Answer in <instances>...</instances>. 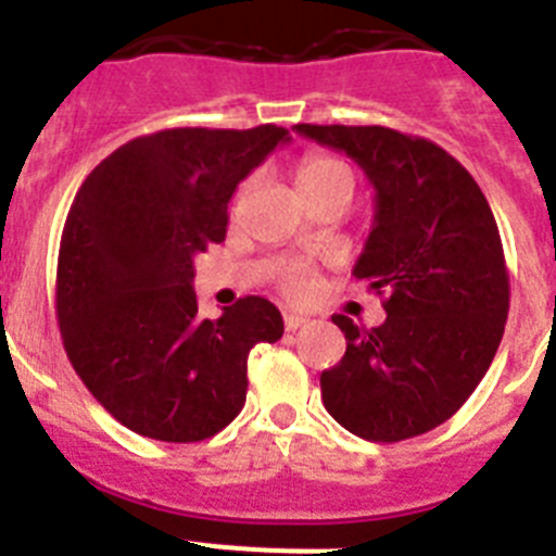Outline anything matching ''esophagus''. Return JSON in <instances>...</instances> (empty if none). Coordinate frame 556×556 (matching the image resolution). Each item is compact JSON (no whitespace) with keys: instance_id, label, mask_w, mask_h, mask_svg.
<instances>
[{"instance_id":"1","label":"esophagus","mask_w":556,"mask_h":556,"mask_svg":"<svg viewBox=\"0 0 556 556\" xmlns=\"http://www.w3.org/2000/svg\"><path fill=\"white\" fill-rule=\"evenodd\" d=\"M301 326H306V317H301V314H283V328L287 331H298Z\"/></svg>"}]
</instances>
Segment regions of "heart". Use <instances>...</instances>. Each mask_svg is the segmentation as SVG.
I'll return each mask as SVG.
<instances>
[{
	"label": "heart",
	"mask_w": 556,
	"mask_h": 556,
	"mask_svg": "<svg viewBox=\"0 0 556 556\" xmlns=\"http://www.w3.org/2000/svg\"><path fill=\"white\" fill-rule=\"evenodd\" d=\"M294 180H298V189L303 191V198L331 189H345L353 194V186H356L351 166L345 161L333 159V155H323V152L303 155L298 169H294ZM281 289L294 301L306 298L312 292V267H303V264L289 267L281 278Z\"/></svg>",
	"instance_id": "heart-1"
}]
</instances>
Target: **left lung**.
Wrapping results in <instances>:
<instances>
[{"instance_id":"obj_1","label":"left lung","mask_w":556,"mask_h":556,"mask_svg":"<svg viewBox=\"0 0 556 556\" xmlns=\"http://www.w3.org/2000/svg\"><path fill=\"white\" fill-rule=\"evenodd\" d=\"M294 130L348 152L376 189V225L353 275L384 298L387 320L358 328L333 314L348 348L323 370V404L372 443L426 434L479 387L507 326L509 273L488 198L420 136L381 125Z\"/></svg>"}]
</instances>
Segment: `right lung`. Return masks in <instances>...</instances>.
<instances>
[{
  "mask_svg": "<svg viewBox=\"0 0 556 556\" xmlns=\"http://www.w3.org/2000/svg\"><path fill=\"white\" fill-rule=\"evenodd\" d=\"M289 130L172 127L113 150L77 189L58 250L63 348L122 426L200 443L248 397V353L278 342L281 312L258 294L217 320L198 314L194 255L225 242L239 180Z\"/></svg>",
  "mask_w": 556,
  "mask_h": 556,
  "instance_id": "obj_1",
  "label": "right lung"
}]
</instances>
